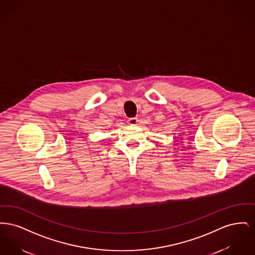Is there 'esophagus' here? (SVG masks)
Masks as SVG:
<instances>
[{
	"label": "esophagus",
	"mask_w": 255,
	"mask_h": 255,
	"mask_svg": "<svg viewBox=\"0 0 255 255\" xmlns=\"http://www.w3.org/2000/svg\"><path fill=\"white\" fill-rule=\"evenodd\" d=\"M136 123H137V119L135 118H131L128 120V124L130 125H136Z\"/></svg>",
	"instance_id": "1"
}]
</instances>
